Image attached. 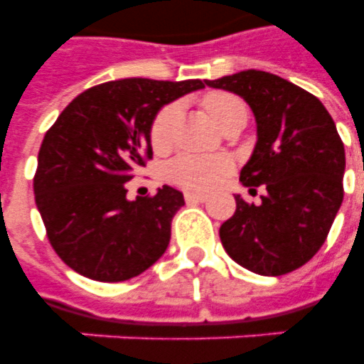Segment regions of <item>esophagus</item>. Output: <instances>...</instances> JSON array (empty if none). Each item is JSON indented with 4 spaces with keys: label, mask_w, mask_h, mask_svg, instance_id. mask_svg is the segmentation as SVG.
Masks as SVG:
<instances>
[{
    "label": "esophagus",
    "mask_w": 364,
    "mask_h": 364,
    "mask_svg": "<svg viewBox=\"0 0 364 364\" xmlns=\"http://www.w3.org/2000/svg\"><path fill=\"white\" fill-rule=\"evenodd\" d=\"M185 200H187L188 204H191V202H205V200H208V194L185 193Z\"/></svg>",
    "instance_id": "1"
}]
</instances>
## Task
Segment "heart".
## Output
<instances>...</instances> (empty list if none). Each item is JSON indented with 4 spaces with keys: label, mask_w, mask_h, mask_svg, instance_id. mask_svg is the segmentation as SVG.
I'll return each mask as SVG.
<instances>
[{
    "label": "heart",
    "mask_w": 364,
    "mask_h": 364,
    "mask_svg": "<svg viewBox=\"0 0 364 364\" xmlns=\"http://www.w3.org/2000/svg\"><path fill=\"white\" fill-rule=\"evenodd\" d=\"M208 115L221 128L228 117L238 111H245L242 100L227 92H211L204 98ZM177 121L176 105H166L154 117L151 124V143L156 151H166L173 139V126ZM232 162L227 156H200V154H181L171 160L168 166V176L171 181L191 191H208L215 187L228 176Z\"/></svg>",
    "instance_id": "heart-1"
}]
</instances>
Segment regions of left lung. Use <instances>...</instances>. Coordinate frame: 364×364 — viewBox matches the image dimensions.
Wrapping results in <instances>:
<instances>
[{"mask_svg": "<svg viewBox=\"0 0 364 364\" xmlns=\"http://www.w3.org/2000/svg\"><path fill=\"white\" fill-rule=\"evenodd\" d=\"M205 85L238 94L253 111L257 143L240 181L266 188L259 205L234 194L236 211L219 228L223 247L260 276L296 270L325 243L344 200L346 153L333 117L314 94L268 71Z\"/></svg>", "mask_w": 364, "mask_h": 364, "instance_id": "1", "label": "left lung"}]
</instances>
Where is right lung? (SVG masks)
Returning a JSON list of instances; mask_svg holds the SVG:
<instances>
[{
    "label": "right lung",
    "mask_w": 364,
    "mask_h": 364,
    "mask_svg": "<svg viewBox=\"0 0 364 364\" xmlns=\"http://www.w3.org/2000/svg\"><path fill=\"white\" fill-rule=\"evenodd\" d=\"M204 88L200 79H121L65 107L45 139L33 177L48 242L71 270L96 282L139 276L168 249L183 194L126 198L124 183L153 156L151 124L166 104Z\"/></svg>",
    "instance_id": "right-lung-1"
}]
</instances>
